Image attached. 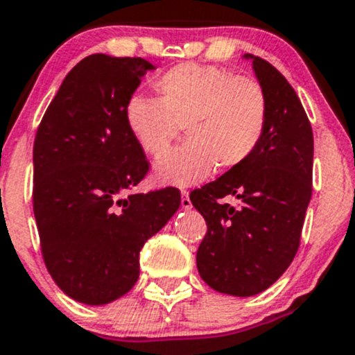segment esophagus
Masks as SVG:
<instances>
[{
	"mask_svg": "<svg viewBox=\"0 0 355 355\" xmlns=\"http://www.w3.org/2000/svg\"><path fill=\"white\" fill-rule=\"evenodd\" d=\"M181 207L184 208V210H189V208H191V200H189L188 189H181Z\"/></svg>",
	"mask_w": 355,
	"mask_h": 355,
	"instance_id": "esophagus-1",
	"label": "esophagus"
}]
</instances>
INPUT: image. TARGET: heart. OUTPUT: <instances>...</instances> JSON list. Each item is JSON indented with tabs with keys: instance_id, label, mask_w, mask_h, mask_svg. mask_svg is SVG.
<instances>
[{
	"instance_id": "b5f03b06",
	"label": "heart",
	"mask_w": 355,
	"mask_h": 355,
	"mask_svg": "<svg viewBox=\"0 0 355 355\" xmlns=\"http://www.w3.org/2000/svg\"><path fill=\"white\" fill-rule=\"evenodd\" d=\"M155 98L133 96L124 118L141 152L159 159L179 130L186 144L155 166L160 182L189 186L214 171L234 169L259 147L268 123V98L258 80L214 64L186 63L152 83Z\"/></svg>"
}]
</instances>
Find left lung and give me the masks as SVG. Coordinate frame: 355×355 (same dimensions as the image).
<instances>
[{"instance_id":"8db88e82","label":"left lung","mask_w":355,"mask_h":355,"mask_svg":"<svg viewBox=\"0 0 355 355\" xmlns=\"http://www.w3.org/2000/svg\"><path fill=\"white\" fill-rule=\"evenodd\" d=\"M268 98V123L257 152L224 176L193 189L207 234L196 251L200 277L214 291L248 297L288 268L301 243L313 191V130L297 94L268 61L244 54ZM232 194L240 207L218 200Z\"/></svg>"}]
</instances>
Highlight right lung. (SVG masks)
I'll return each instance as SVG.
<instances>
[{"label": "right lung", "instance_id": "1", "mask_svg": "<svg viewBox=\"0 0 355 355\" xmlns=\"http://www.w3.org/2000/svg\"><path fill=\"white\" fill-rule=\"evenodd\" d=\"M153 69L90 54L51 101L34 141V215L47 272L75 301L107 304L140 275V251L181 205L178 188L130 193L148 173L124 107Z\"/></svg>", "mask_w": 355, "mask_h": 355}]
</instances>
